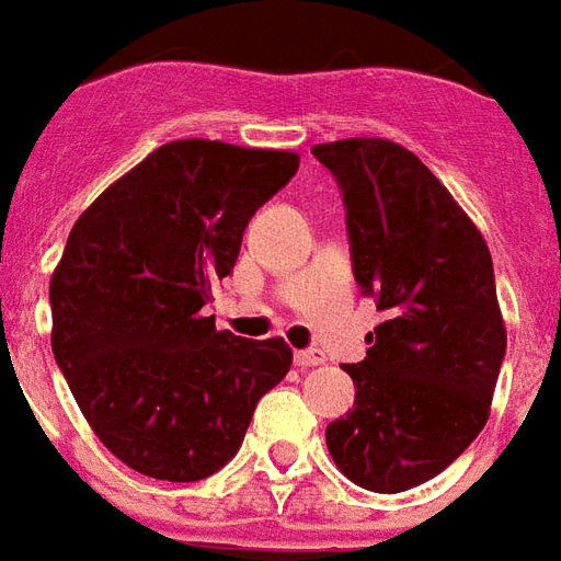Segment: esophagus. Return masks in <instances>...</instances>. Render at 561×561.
Returning <instances> with one entry per match:
<instances>
[{
  "mask_svg": "<svg viewBox=\"0 0 561 561\" xmlns=\"http://www.w3.org/2000/svg\"><path fill=\"white\" fill-rule=\"evenodd\" d=\"M294 363L300 365V368H314V365L327 363V356L321 351H297L294 354Z\"/></svg>",
  "mask_w": 561,
  "mask_h": 561,
  "instance_id": "1",
  "label": "esophagus"
}]
</instances>
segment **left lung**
<instances>
[{"label": "left lung", "instance_id": "left-lung-1", "mask_svg": "<svg viewBox=\"0 0 561 561\" xmlns=\"http://www.w3.org/2000/svg\"><path fill=\"white\" fill-rule=\"evenodd\" d=\"M312 153L342 186L356 282L386 312L363 363L344 365L354 410L327 425V449L365 491H410L491 416L505 356L491 249L404 145L356 136Z\"/></svg>", "mask_w": 561, "mask_h": 561}]
</instances>
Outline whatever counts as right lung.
<instances>
[{
  "instance_id": "1",
  "label": "right lung",
  "mask_w": 561,
  "mask_h": 561,
  "mask_svg": "<svg viewBox=\"0 0 561 561\" xmlns=\"http://www.w3.org/2000/svg\"><path fill=\"white\" fill-rule=\"evenodd\" d=\"M300 153L175 139L73 222L49 279L53 354L82 416L130 470L198 481L234 458L264 392L291 368L282 339L217 330L214 282Z\"/></svg>"
}]
</instances>
